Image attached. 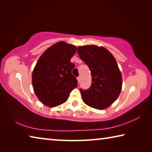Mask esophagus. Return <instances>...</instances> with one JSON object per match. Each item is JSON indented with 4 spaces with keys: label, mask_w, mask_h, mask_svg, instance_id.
<instances>
[{
    "label": "esophagus",
    "mask_w": 152,
    "mask_h": 152,
    "mask_svg": "<svg viewBox=\"0 0 152 152\" xmlns=\"http://www.w3.org/2000/svg\"><path fill=\"white\" fill-rule=\"evenodd\" d=\"M77 80H78V84H79L80 82V80H81L80 76H78V78H77Z\"/></svg>",
    "instance_id": "34e87169"
}]
</instances>
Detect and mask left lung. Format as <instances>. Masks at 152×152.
<instances>
[{
    "label": "left lung",
    "instance_id": "left-lung-1",
    "mask_svg": "<svg viewBox=\"0 0 152 152\" xmlns=\"http://www.w3.org/2000/svg\"><path fill=\"white\" fill-rule=\"evenodd\" d=\"M78 53L92 76L90 88L80 89L82 100L94 109H106L116 101L121 91L122 76L116 60L107 49L94 45L80 46Z\"/></svg>",
    "mask_w": 152,
    "mask_h": 152
}]
</instances>
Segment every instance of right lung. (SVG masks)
<instances>
[{
    "instance_id": "1",
    "label": "right lung",
    "mask_w": 152,
    "mask_h": 152,
    "mask_svg": "<svg viewBox=\"0 0 152 152\" xmlns=\"http://www.w3.org/2000/svg\"><path fill=\"white\" fill-rule=\"evenodd\" d=\"M76 51L75 45L60 42L48 48L38 60L33 71L32 84L36 96L46 106L63 104L78 86L72 74L75 65L70 61Z\"/></svg>"
}]
</instances>
